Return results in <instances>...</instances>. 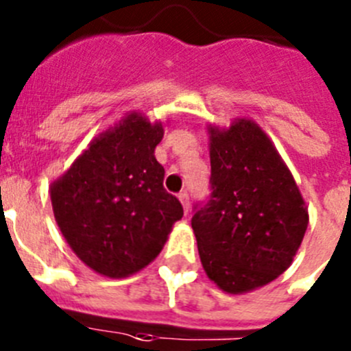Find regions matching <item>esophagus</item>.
I'll use <instances>...</instances> for the list:
<instances>
[{
    "instance_id": "1",
    "label": "esophagus",
    "mask_w": 351,
    "mask_h": 351,
    "mask_svg": "<svg viewBox=\"0 0 351 351\" xmlns=\"http://www.w3.org/2000/svg\"><path fill=\"white\" fill-rule=\"evenodd\" d=\"M179 200H181L182 207H184V213H190V193H188V191H181V193H179Z\"/></svg>"
}]
</instances>
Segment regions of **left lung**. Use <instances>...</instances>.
Instances as JSON below:
<instances>
[{
  "mask_svg": "<svg viewBox=\"0 0 351 351\" xmlns=\"http://www.w3.org/2000/svg\"><path fill=\"white\" fill-rule=\"evenodd\" d=\"M210 195L193 207L198 255L226 293L271 283L295 256L308 209L267 135L247 119L209 128Z\"/></svg>",
  "mask_w": 351,
  "mask_h": 351,
  "instance_id": "obj_1",
  "label": "left lung"
}]
</instances>
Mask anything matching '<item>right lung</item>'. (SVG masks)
<instances>
[{"mask_svg": "<svg viewBox=\"0 0 351 351\" xmlns=\"http://www.w3.org/2000/svg\"><path fill=\"white\" fill-rule=\"evenodd\" d=\"M161 138V125L130 114L52 184L61 234L93 271L108 278L141 271L182 218L181 202L163 188L165 169L154 158Z\"/></svg>", "mask_w": 351, "mask_h": 351, "instance_id": "right-lung-1", "label": "right lung"}]
</instances>
